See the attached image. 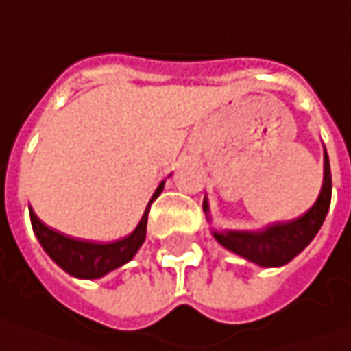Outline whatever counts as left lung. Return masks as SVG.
<instances>
[{
  "label": "left lung",
  "instance_id": "obj_1",
  "mask_svg": "<svg viewBox=\"0 0 351 351\" xmlns=\"http://www.w3.org/2000/svg\"><path fill=\"white\" fill-rule=\"evenodd\" d=\"M332 197V173L328 154L324 150V183L320 189L317 203L304 213L301 219L291 223L274 224L262 232H244V230H224L215 232V238L223 244L224 248L234 252L238 256L246 258L250 262L263 265V267H276L291 262L299 252H303L311 240L317 236L318 228L322 226L326 213L330 207ZM203 209L207 210V201L203 203Z\"/></svg>",
  "mask_w": 351,
  "mask_h": 351
}]
</instances>
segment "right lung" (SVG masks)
<instances>
[{"label":"right lung","mask_w":351,"mask_h":351,"mask_svg":"<svg viewBox=\"0 0 351 351\" xmlns=\"http://www.w3.org/2000/svg\"><path fill=\"white\" fill-rule=\"evenodd\" d=\"M162 189H164V182L158 185L150 203L162 193ZM150 203L132 234H128L123 240H117V242H107V244L77 240L72 236L62 234L58 230H52L34 215L33 209H31V224H33L34 234L43 244L45 252L60 265L64 271H68L70 276L80 277V279H97V277L121 267L128 260H132V256L138 252L144 238H146V221H148Z\"/></svg>","instance_id":"obj_1"}]
</instances>
